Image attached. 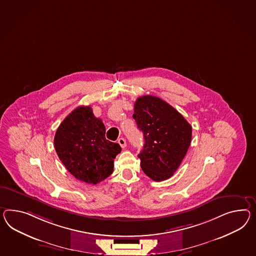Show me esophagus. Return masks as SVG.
I'll return each mask as SVG.
<instances>
[{
	"label": "esophagus",
	"mask_w": 256,
	"mask_h": 256,
	"mask_svg": "<svg viewBox=\"0 0 256 256\" xmlns=\"http://www.w3.org/2000/svg\"><path fill=\"white\" fill-rule=\"evenodd\" d=\"M118 143L122 148H124L125 146H126V140H125L124 138H120L118 140Z\"/></svg>",
	"instance_id": "esophagus-1"
}]
</instances>
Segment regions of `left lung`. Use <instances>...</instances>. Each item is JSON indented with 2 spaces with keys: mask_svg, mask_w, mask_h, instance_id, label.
<instances>
[{
  "mask_svg": "<svg viewBox=\"0 0 256 256\" xmlns=\"http://www.w3.org/2000/svg\"><path fill=\"white\" fill-rule=\"evenodd\" d=\"M132 118L144 134L138 154L143 172L156 182L172 176L190 148L191 125L174 108L152 96L138 98Z\"/></svg>",
  "mask_w": 256,
  "mask_h": 256,
  "instance_id": "8db88e82",
  "label": "left lung"
}]
</instances>
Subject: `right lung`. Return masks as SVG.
I'll use <instances>...</instances> for the list:
<instances>
[{"mask_svg":"<svg viewBox=\"0 0 256 256\" xmlns=\"http://www.w3.org/2000/svg\"><path fill=\"white\" fill-rule=\"evenodd\" d=\"M54 143L60 160L73 176L92 184L112 174L114 158L122 151L118 143L106 139L105 125L84 106L64 118Z\"/></svg>","mask_w":256,"mask_h":256,"instance_id":"obj_1","label":"right lung"}]
</instances>
